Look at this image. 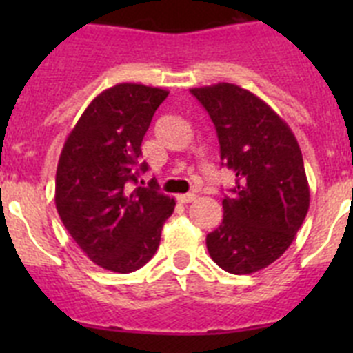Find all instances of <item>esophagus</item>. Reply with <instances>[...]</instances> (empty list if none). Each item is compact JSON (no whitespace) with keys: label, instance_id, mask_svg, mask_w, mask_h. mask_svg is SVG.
Here are the masks:
<instances>
[{"label":"esophagus","instance_id":"1","mask_svg":"<svg viewBox=\"0 0 353 353\" xmlns=\"http://www.w3.org/2000/svg\"><path fill=\"white\" fill-rule=\"evenodd\" d=\"M176 199H179L180 203H191V201H194L196 199V194L194 192H187V194H179L176 196Z\"/></svg>","mask_w":353,"mask_h":353}]
</instances>
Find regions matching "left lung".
Wrapping results in <instances>:
<instances>
[{
    "instance_id": "8db88e82",
    "label": "left lung",
    "mask_w": 353,
    "mask_h": 353,
    "mask_svg": "<svg viewBox=\"0 0 353 353\" xmlns=\"http://www.w3.org/2000/svg\"><path fill=\"white\" fill-rule=\"evenodd\" d=\"M191 93L214 121L223 166L236 176L207 249L226 272H258L283 256L310 208L301 146L288 123L249 90L217 83Z\"/></svg>"
}]
</instances>
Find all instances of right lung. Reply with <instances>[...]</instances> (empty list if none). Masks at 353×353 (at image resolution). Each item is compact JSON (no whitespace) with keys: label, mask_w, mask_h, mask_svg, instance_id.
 Segmentation results:
<instances>
[{"label":"right lung","mask_w":353,"mask_h":353,"mask_svg":"<svg viewBox=\"0 0 353 353\" xmlns=\"http://www.w3.org/2000/svg\"><path fill=\"white\" fill-rule=\"evenodd\" d=\"M168 90L114 84L90 102L68 132L56 170V210L93 263L129 274L152 260L174 198L155 182L129 191L146 171L141 141Z\"/></svg>","instance_id":"add662e5"}]
</instances>
